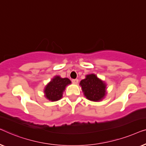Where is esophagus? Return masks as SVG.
Here are the masks:
<instances>
[{"label": "esophagus", "mask_w": 146, "mask_h": 146, "mask_svg": "<svg viewBox=\"0 0 146 146\" xmlns=\"http://www.w3.org/2000/svg\"><path fill=\"white\" fill-rule=\"evenodd\" d=\"M78 82H79V80H78L77 79H73L72 80V83L73 84H77Z\"/></svg>", "instance_id": "1"}]
</instances>
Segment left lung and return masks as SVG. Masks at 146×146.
<instances>
[{
	"label": "left lung",
	"instance_id": "left-lung-1",
	"mask_svg": "<svg viewBox=\"0 0 146 146\" xmlns=\"http://www.w3.org/2000/svg\"><path fill=\"white\" fill-rule=\"evenodd\" d=\"M79 84L88 100L100 101L106 96V84L93 73L86 75L85 79L81 80Z\"/></svg>",
	"mask_w": 146,
	"mask_h": 146
}]
</instances>
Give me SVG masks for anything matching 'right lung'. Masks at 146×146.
<instances>
[{
    "instance_id": "1",
    "label": "right lung",
    "mask_w": 146,
    "mask_h": 146,
    "mask_svg": "<svg viewBox=\"0 0 146 146\" xmlns=\"http://www.w3.org/2000/svg\"><path fill=\"white\" fill-rule=\"evenodd\" d=\"M71 82L68 78H61L60 76H55L44 89L45 97L51 101H57L63 96V91L67 85Z\"/></svg>"
}]
</instances>
